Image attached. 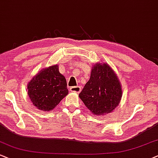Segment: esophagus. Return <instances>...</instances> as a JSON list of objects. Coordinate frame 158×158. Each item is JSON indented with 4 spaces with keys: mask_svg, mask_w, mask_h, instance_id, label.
<instances>
[{
    "mask_svg": "<svg viewBox=\"0 0 158 158\" xmlns=\"http://www.w3.org/2000/svg\"><path fill=\"white\" fill-rule=\"evenodd\" d=\"M69 90L71 91H73V92L79 93L80 91H81V86H79V85H77V86L71 87V88L69 89Z\"/></svg>",
    "mask_w": 158,
    "mask_h": 158,
    "instance_id": "1",
    "label": "esophagus"
}]
</instances>
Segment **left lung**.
I'll return each instance as SVG.
<instances>
[{
	"mask_svg": "<svg viewBox=\"0 0 158 158\" xmlns=\"http://www.w3.org/2000/svg\"><path fill=\"white\" fill-rule=\"evenodd\" d=\"M122 87L113 69L107 64L92 68L89 81L79 97L95 115L109 114L116 108L122 98Z\"/></svg>",
	"mask_w": 158,
	"mask_h": 158,
	"instance_id": "8db88e82",
	"label": "left lung"
}]
</instances>
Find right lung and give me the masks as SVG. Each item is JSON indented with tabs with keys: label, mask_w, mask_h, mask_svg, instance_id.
I'll return each mask as SVG.
<instances>
[{
	"label": "right lung",
	"mask_w": 158,
	"mask_h": 158,
	"mask_svg": "<svg viewBox=\"0 0 158 158\" xmlns=\"http://www.w3.org/2000/svg\"><path fill=\"white\" fill-rule=\"evenodd\" d=\"M58 67L54 65L42 70L28 83V94L40 110H52L68 94L67 81Z\"/></svg>",
	"instance_id": "right-lung-1"
}]
</instances>
